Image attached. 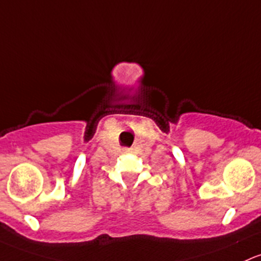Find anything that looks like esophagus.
<instances>
[{
	"label": "esophagus",
	"instance_id": "34e87169",
	"mask_svg": "<svg viewBox=\"0 0 261 261\" xmlns=\"http://www.w3.org/2000/svg\"><path fill=\"white\" fill-rule=\"evenodd\" d=\"M125 151H126V152H128V151H130V150H128V148H126V150H125Z\"/></svg>",
	"mask_w": 261,
	"mask_h": 261
}]
</instances>
